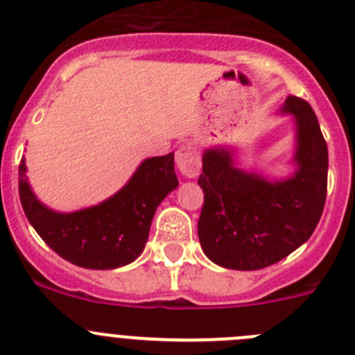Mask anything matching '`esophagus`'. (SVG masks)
<instances>
[{
	"label": "esophagus",
	"instance_id": "esophagus-1",
	"mask_svg": "<svg viewBox=\"0 0 355 355\" xmlns=\"http://www.w3.org/2000/svg\"><path fill=\"white\" fill-rule=\"evenodd\" d=\"M175 165L184 178H196L200 172V155L193 144H183L175 150Z\"/></svg>",
	"mask_w": 355,
	"mask_h": 355
}]
</instances>
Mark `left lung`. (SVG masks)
I'll return each mask as SVG.
<instances>
[{"instance_id": "1", "label": "left lung", "mask_w": 355, "mask_h": 355, "mask_svg": "<svg viewBox=\"0 0 355 355\" xmlns=\"http://www.w3.org/2000/svg\"><path fill=\"white\" fill-rule=\"evenodd\" d=\"M284 112L297 119L299 172L283 183H268L231 163L229 153L202 156L199 187L205 192L199 241L216 265L259 270L286 258L311 236L327 196V144L309 103L288 96Z\"/></svg>"}]
</instances>
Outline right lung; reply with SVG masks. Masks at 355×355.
<instances>
[{"mask_svg":"<svg viewBox=\"0 0 355 355\" xmlns=\"http://www.w3.org/2000/svg\"><path fill=\"white\" fill-rule=\"evenodd\" d=\"M24 172L21 159L19 197L30 224L58 256L94 270L117 268L139 258L156 208L178 187L174 153H168L146 159L130 183L103 205L64 215L40 205Z\"/></svg>","mask_w":355,"mask_h":355,"instance_id":"right-lung-1","label":"right lung"}]
</instances>
